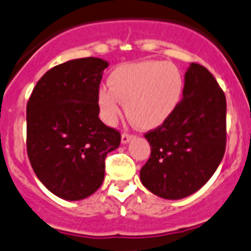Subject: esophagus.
<instances>
[{
	"mask_svg": "<svg viewBox=\"0 0 251 251\" xmlns=\"http://www.w3.org/2000/svg\"><path fill=\"white\" fill-rule=\"evenodd\" d=\"M132 137H133L132 133L123 132V135H121V142H123V144H127V142L130 141V140L132 139Z\"/></svg>",
	"mask_w": 251,
	"mask_h": 251,
	"instance_id": "obj_1",
	"label": "esophagus"
}]
</instances>
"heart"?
I'll return each mask as SVG.
<instances>
[{
	"label": "heart",
	"mask_w": 251,
	"mask_h": 251,
	"mask_svg": "<svg viewBox=\"0 0 251 251\" xmlns=\"http://www.w3.org/2000/svg\"><path fill=\"white\" fill-rule=\"evenodd\" d=\"M183 93V76L175 64L160 60L116 68L109 86L98 90L102 118L114 123L126 102V112L137 127L154 128L165 123L177 107Z\"/></svg>",
	"instance_id": "1"
}]
</instances>
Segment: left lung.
Segmentation results:
<instances>
[{
  "label": "left lung",
  "instance_id": "8db88e82",
  "mask_svg": "<svg viewBox=\"0 0 251 251\" xmlns=\"http://www.w3.org/2000/svg\"><path fill=\"white\" fill-rule=\"evenodd\" d=\"M145 137L151 154L140 179L152 193L179 200L209 181L226 152V100L207 68L192 63L184 76L183 99Z\"/></svg>",
  "mask_w": 251,
  "mask_h": 251
}]
</instances>
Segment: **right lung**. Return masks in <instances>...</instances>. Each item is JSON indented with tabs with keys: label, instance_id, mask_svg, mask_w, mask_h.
Masks as SVG:
<instances>
[{
	"label": "right lung",
	"instance_id": "obj_1",
	"mask_svg": "<svg viewBox=\"0 0 251 251\" xmlns=\"http://www.w3.org/2000/svg\"><path fill=\"white\" fill-rule=\"evenodd\" d=\"M107 62L80 58L42 76L27 102V154L39 181L67 201L86 198L104 181L105 158L121 133L99 119L98 90Z\"/></svg>",
	"mask_w": 251,
	"mask_h": 251
}]
</instances>
